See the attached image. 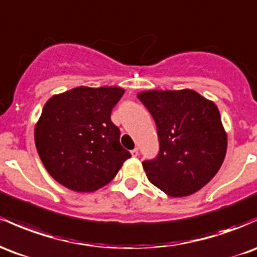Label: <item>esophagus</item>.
Returning <instances> with one entry per match:
<instances>
[{
  "instance_id": "1",
  "label": "esophagus",
  "mask_w": 257,
  "mask_h": 257,
  "mask_svg": "<svg viewBox=\"0 0 257 257\" xmlns=\"http://www.w3.org/2000/svg\"><path fill=\"white\" fill-rule=\"evenodd\" d=\"M131 155H132V156H133V157H138V156H139V150H138V148L134 149V150H132V151H131Z\"/></svg>"
}]
</instances>
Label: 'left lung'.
<instances>
[{
    "instance_id": "obj_1",
    "label": "left lung",
    "mask_w": 257,
    "mask_h": 257,
    "mask_svg": "<svg viewBox=\"0 0 257 257\" xmlns=\"http://www.w3.org/2000/svg\"><path fill=\"white\" fill-rule=\"evenodd\" d=\"M138 98L159 134V155L143 162L149 180L172 197L196 193L216 176L227 152L216 103L191 89L145 90Z\"/></svg>"
}]
</instances>
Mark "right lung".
Instances as JSON below:
<instances>
[{
  "instance_id": "right-lung-1",
  "label": "right lung",
  "mask_w": 257,
  "mask_h": 257,
  "mask_svg": "<svg viewBox=\"0 0 257 257\" xmlns=\"http://www.w3.org/2000/svg\"><path fill=\"white\" fill-rule=\"evenodd\" d=\"M123 94L119 86H78L45 103L34 138L56 182L73 191L92 193L117 176L131 157L111 120L112 108Z\"/></svg>"
}]
</instances>
